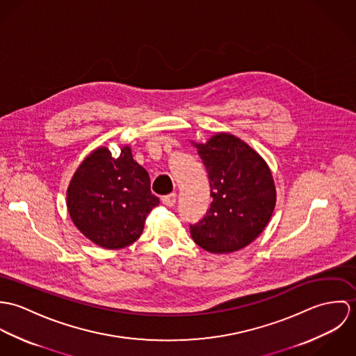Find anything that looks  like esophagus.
I'll return each instance as SVG.
<instances>
[{
  "mask_svg": "<svg viewBox=\"0 0 356 356\" xmlns=\"http://www.w3.org/2000/svg\"><path fill=\"white\" fill-rule=\"evenodd\" d=\"M161 202L165 205V207H174L177 203V193H171V195H167V196H163L161 197Z\"/></svg>",
  "mask_w": 356,
  "mask_h": 356,
  "instance_id": "34e87169",
  "label": "esophagus"
}]
</instances>
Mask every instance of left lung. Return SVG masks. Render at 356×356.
Wrapping results in <instances>:
<instances>
[{"mask_svg":"<svg viewBox=\"0 0 356 356\" xmlns=\"http://www.w3.org/2000/svg\"><path fill=\"white\" fill-rule=\"evenodd\" d=\"M212 203L191 226L195 243L212 254L238 251L263 232L275 207V186L264 160L230 134L197 144Z\"/></svg>","mask_w":356,"mask_h":356,"instance_id":"obj_1","label":"left lung"}]
</instances>
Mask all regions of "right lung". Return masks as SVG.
Segmentation results:
<instances>
[{"label": "right lung", "instance_id": "right-lung-1", "mask_svg": "<svg viewBox=\"0 0 356 356\" xmlns=\"http://www.w3.org/2000/svg\"><path fill=\"white\" fill-rule=\"evenodd\" d=\"M160 203L151 178L129 147L119 157L106 148L89 154L74 174L67 207L75 226L95 244L116 250L134 243L148 213Z\"/></svg>", "mask_w": 356, "mask_h": 356}]
</instances>
